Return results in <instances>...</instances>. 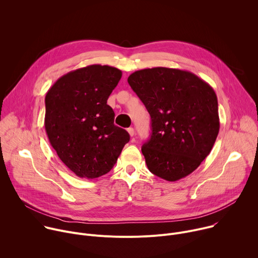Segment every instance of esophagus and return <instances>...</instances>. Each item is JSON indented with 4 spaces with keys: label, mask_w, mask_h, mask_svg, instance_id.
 Listing matches in <instances>:
<instances>
[{
    "label": "esophagus",
    "mask_w": 258,
    "mask_h": 258,
    "mask_svg": "<svg viewBox=\"0 0 258 258\" xmlns=\"http://www.w3.org/2000/svg\"><path fill=\"white\" fill-rule=\"evenodd\" d=\"M127 132H128V134H130V136H131V137H134V136H135V130H134L133 127L127 128Z\"/></svg>",
    "instance_id": "esophagus-1"
}]
</instances>
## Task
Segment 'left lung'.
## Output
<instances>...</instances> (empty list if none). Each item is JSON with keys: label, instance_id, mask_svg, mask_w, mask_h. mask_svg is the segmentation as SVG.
I'll return each instance as SVG.
<instances>
[{"label": "left lung", "instance_id": "1", "mask_svg": "<svg viewBox=\"0 0 258 258\" xmlns=\"http://www.w3.org/2000/svg\"><path fill=\"white\" fill-rule=\"evenodd\" d=\"M127 82L151 116V136L142 147L149 170L168 181L192 173L219 132L213 89L190 71L166 67L135 71Z\"/></svg>", "mask_w": 258, "mask_h": 258}]
</instances>
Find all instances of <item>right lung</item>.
Instances as JSON below:
<instances>
[{
    "instance_id": "add662e5",
    "label": "right lung",
    "mask_w": 258,
    "mask_h": 258,
    "mask_svg": "<svg viewBox=\"0 0 258 258\" xmlns=\"http://www.w3.org/2000/svg\"><path fill=\"white\" fill-rule=\"evenodd\" d=\"M122 76L108 65L70 71L47 92L45 128L61 161L80 177L96 178L111 170L128 133L114 124L107 100Z\"/></svg>"
}]
</instances>
